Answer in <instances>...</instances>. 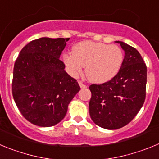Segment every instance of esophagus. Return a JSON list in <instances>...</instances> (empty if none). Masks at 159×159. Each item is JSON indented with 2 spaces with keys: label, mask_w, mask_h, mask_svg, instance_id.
Masks as SVG:
<instances>
[{
  "label": "esophagus",
  "mask_w": 159,
  "mask_h": 159,
  "mask_svg": "<svg viewBox=\"0 0 159 159\" xmlns=\"http://www.w3.org/2000/svg\"><path fill=\"white\" fill-rule=\"evenodd\" d=\"M79 84H80V86L81 88H87L88 87H87V85H85V84H83L81 81H79Z\"/></svg>",
  "instance_id": "1"
}]
</instances>
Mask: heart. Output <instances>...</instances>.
Returning <instances> with one entry per match:
<instances>
[{"instance_id": "heart-1", "label": "heart", "mask_w": 159, "mask_h": 159, "mask_svg": "<svg viewBox=\"0 0 159 159\" xmlns=\"http://www.w3.org/2000/svg\"><path fill=\"white\" fill-rule=\"evenodd\" d=\"M63 60L73 77L82 73L83 67L91 82L103 84L116 76L123 61L122 49L116 44L84 40L75 43L71 53H64Z\"/></svg>"}]
</instances>
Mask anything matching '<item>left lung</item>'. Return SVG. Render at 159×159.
I'll use <instances>...</instances> for the list:
<instances>
[{"label":"left lung","mask_w":159,"mask_h":159,"mask_svg":"<svg viewBox=\"0 0 159 159\" xmlns=\"http://www.w3.org/2000/svg\"><path fill=\"white\" fill-rule=\"evenodd\" d=\"M116 42L125 52L121 68L111 80L89 87L91 119L107 130L128 124L139 111L146 98L147 70L141 55L127 43Z\"/></svg>","instance_id":"8db88e82"}]
</instances>
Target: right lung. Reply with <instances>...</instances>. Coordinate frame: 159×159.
<instances>
[{"instance_id":"right-lung-1","label":"right lung","mask_w":159,"mask_h":159,"mask_svg":"<svg viewBox=\"0 0 159 159\" xmlns=\"http://www.w3.org/2000/svg\"><path fill=\"white\" fill-rule=\"evenodd\" d=\"M69 38L42 37L29 42L14 64L12 96L22 116L39 127H52L66 116L80 90L60 60Z\"/></svg>"}]
</instances>
